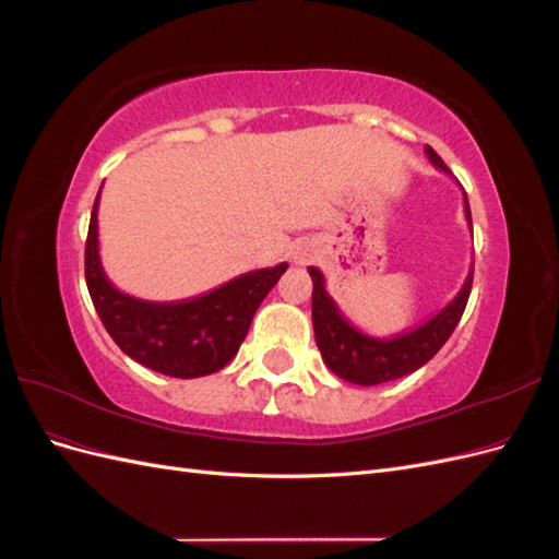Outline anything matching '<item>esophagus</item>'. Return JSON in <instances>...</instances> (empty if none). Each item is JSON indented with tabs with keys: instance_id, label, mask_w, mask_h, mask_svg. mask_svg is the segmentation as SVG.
<instances>
[{
	"instance_id": "obj_1",
	"label": "esophagus",
	"mask_w": 559,
	"mask_h": 559,
	"mask_svg": "<svg viewBox=\"0 0 559 559\" xmlns=\"http://www.w3.org/2000/svg\"><path fill=\"white\" fill-rule=\"evenodd\" d=\"M292 259H294V263L302 265V263H308L312 259V251H310V247H296L292 251Z\"/></svg>"
}]
</instances>
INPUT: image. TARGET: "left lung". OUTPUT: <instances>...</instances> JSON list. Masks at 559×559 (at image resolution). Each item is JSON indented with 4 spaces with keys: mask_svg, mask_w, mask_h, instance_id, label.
Wrapping results in <instances>:
<instances>
[{
    "mask_svg": "<svg viewBox=\"0 0 559 559\" xmlns=\"http://www.w3.org/2000/svg\"><path fill=\"white\" fill-rule=\"evenodd\" d=\"M425 151L433 167L450 173L448 165L431 146H427ZM464 214L471 228V210L466 193ZM308 273L312 277V326L321 359H324V364L337 378L361 386L399 380L425 366L433 354L445 345L454 326L460 324L473 282L471 265L462 289L456 292V296L441 312H436L431 319L425 321V324H419L415 329L396 333L392 337H376L349 324L341 308L335 306V300L329 296L324 273H321L319 267L310 265Z\"/></svg>",
    "mask_w": 559,
    "mask_h": 559,
    "instance_id": "left-lung-1",
    "label": "left lung"
}]
</instances>
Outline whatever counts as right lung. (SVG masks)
Listing matches in <instances>:
<instances>
[{
	"mask_svg": "<svg viewBox=\"0 0 559 559\" xmlns=\"http://www.w3.org/2000/svg\"><path fill=\"white\" fill-rule=\"evenodd\" d=\"M99 191L86 240V284L114 343L130 359L170 378H202L222 370L238 354L253 314L289 265L251 270L186 300L134 298L116 289L99 261Z\"/></svg>",
	"mask_w": 559,
	"mask_h": 559,
	"instance_id": "add662e5",
	"label": "right lung"
}]
</instances>
